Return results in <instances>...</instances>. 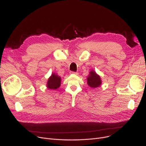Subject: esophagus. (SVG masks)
I'll return each instance as SVG.
<instances>
[{
    "instance_id": "34e87169",
    "label": "esophagus",
    "mask_w": 146,
    "mask_h": 146,
    "mask_svg": "<svg viewBox=\"0 0 146 146\" xmlns=\"http://www.w3.org/2000/svg\"><path fill=\"white\" fill-rule=\"evenodd\" d=\"M71 73L74 74H78V72H71Z\"/></svg>"
}]
</instances>
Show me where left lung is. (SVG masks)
Listing matches in <instances>:
<instances>
[{
  "mask_svg": "<svg viewBox=\"0 0 146 146\" xmlns=\"http://www.w3.org/2000/svg\"><path fill=\"white\" fill-rule=\"evenodd\" d=\"M88 85L92 88H96L100 86L102 84V80L100 76L98 75L94 70L89 72L87 78Z\"/></svg>",
  "mask_w": 146,
  "mask_h": 146,
  "instance_id": "1",
  "label": "left lung"
}]
</instances>
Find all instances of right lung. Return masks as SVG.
<instances>
[{"label":"right lung","mask_w":146,"mask_h":146,"mask_svg":"<svg viewBox=\"0 0 146 146\" xmlns=\"http://www.w3.org/2000/svg\"><path fill=\"white\" fill-rule=\"evenodd\" d=\"M61 77L55 73H52L48 78L47 83V88L49 89L56 90L61 85Z\"/></svg>","instance_id":"obj_1"}]
</instances>
